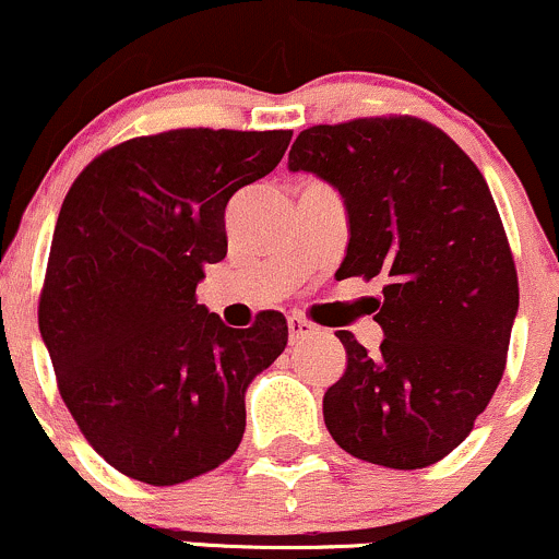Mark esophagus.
I'll list each match as a JSON object with an SVG mask.
<instances>
[{
  "mask_svg": "<svg viewBox=\"0 0 559 559\" xmlns=\"http://www.w3.org/2000/svg\"><path fill=\"white\" fill-rule=\"evenodd\" d=\"M310 334H316V324H310V321L302 319V316H289V337H292V343L310 337Z\"/></svg>",
  "mask_w": 559,
  "mask_h": 559,
  "instance_id": "esophagus-1",
  "label": "esophagus"
}]
</instances>
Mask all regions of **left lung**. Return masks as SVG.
I'll return each mask as SVG.
<instances>
[{
	"label": "left lung",
	"mask_w": 559,
	"mask_h": 559,
	"mask_svg": "<svg viewBox=\"0 0 559 559\" xmlns=\"http://www.w3.org/2000/svg\"><path fill=\"white\" fill-rule=\"evenodd\" d=\"M289 171L321 176L343 195L350 240L337 278L385 284L378 354L337 332L348 367L324 393L329 433L385 468L442 461L501 383L520 308L485 176L448 133L409 115L308 128Z\"/></svg>",
	"instance_id": "left-lung-1"
}]
</instances>
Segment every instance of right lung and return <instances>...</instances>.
Listing matches in <instances>:
<instances>
[{
    "mask_svg": "<svg viewBox=\"0 0 559 559\" xmlns=\"http://www.w3.org/2000/svg\"><path fill=\"white\" fill-rule=\"evenodd\" d=\"M292 131L179 128L128 139L85 166L52 233L39 332L82 437L146 485H179L238 450L246 388L286 348L264 310L233 329L198 305L225 260V209L273 171Z\"/></svg>",
    "mask_w": 559,
    "mask_h": 559,
    "instance_id": "add662e5",
    "label": "right lung"
}]
</instances>
